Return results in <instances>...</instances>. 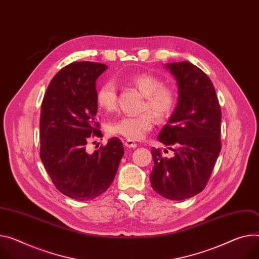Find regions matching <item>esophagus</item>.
<instances>
[{
	"label": "esophagus",
	"mask_w": 259,
	"mask_h": 259,
	"mask_svg": "<svg viewBox=\"0 0 259 259\" xmlns=\"http://www.w3.org/2000/svg\"><path fill=\"white\" fill-rule=\"evenodd\" d=\"M124 145H125L127 148H136V147H137V144L134 142V140H130V139L125 140Z\"/></svg>",
	"instance_id": "obj_1"
}]
</instances>
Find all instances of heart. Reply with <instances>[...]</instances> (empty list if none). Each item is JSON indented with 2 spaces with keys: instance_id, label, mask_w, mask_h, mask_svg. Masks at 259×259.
<instances>
[{
  "instance_id": "heart-1",
  "label": "heart",
  "mask_w": 259,
  "mask_h": 259,
  "mask_svg": "<svg viewBox=\"0 0 259 259\" xmlns=\"http://www.w3.org/2000/svg\"><path fill=\"white\" fill-rule=\"evenodd\" d=\"M129 82L145 96L142 106L144 112L139 115H125L110 122L107 131L110 134L120 135L130 140L142 139L154 127V117L157 122L167 121L175 111L177 94L151 73H140L132 76ZM98 105L106 110L113 111L117 103V92L113 81L103 82L96 94Z\"/></svg>"
}]
</instances>
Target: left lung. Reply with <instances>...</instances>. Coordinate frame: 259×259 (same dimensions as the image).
Returning <instances> with one entry per match:
<instances>
[{"instance_id": "1", "label": "left lung", "mask_w": 259, "mask_h": 259, "mask_svg": "<svg viewBox=\"0 0 259 259\" xmlns=\"http://www.w3.org/2000/svg\"><path fill=\"white\" fill-rule=\"evenodd\" d=\"M176 77L178 104L158 140L174 151L164 157L152 148L153 189L171 200L190 198L201 192L221 151V108L209 77L190 62L170 63ZM168 152L164 150V153Z\"/></svg>"}]
</instances>
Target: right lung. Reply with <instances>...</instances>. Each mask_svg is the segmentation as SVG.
I'll use <instances>...</instances> for the list:
<instances>
[{"mask_svg": "<svg viewBox=\"0 0 259 259\" xmlns=\"http://www.w3.org/2000/svg\"><path fill=\"white\" fill-rule=\"evenodd\" d=\"M106 69L93 62L67 65L52 79L41 104V161L57 189L80 201L108 189L124 155L117 137L92 154L85 150L92 137H102L96 80Z\"/></svg>", "mask_w": 259, "mask_h": 259, "instance_id": "add662e5", "label": "right lung"}]
</instances>
